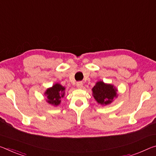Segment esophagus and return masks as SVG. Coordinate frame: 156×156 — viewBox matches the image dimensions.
Here are the masks:
<instances>
[{
  "label": "esophagus",
  "instance_id": "esophagus-1",
  "mask_svg": "<svg viewBox=\"0 0 156 156\" xmlns=\"http://www.w3.org/2000/svg\"><path fill=\"white\" fill-rule=\"evenodd\" d=\"M76 86H77V87L78 89H82L83 87V84L82 82H78L77 83H76Z\"/></svg>",
  "mask_w": 156,
  "mask_h": 156
}]
</instances>
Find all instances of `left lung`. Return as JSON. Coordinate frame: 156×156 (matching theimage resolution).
<instances>
[{"mask_svg": "<svg viewBox=\"0 0 156 156\" xmlns=\"http://www.w3.org/2000/svg\"><path fill=\"white\" fill-rule=\"evenodd\" d=\"M117 90L111 84L98 81L92 88V95L98 104L108 105L117 97Z\"/></svg>", "mask_w": 156, "mask_h": 156, "instance_id": "left-lung-1", "label": "left lung"}]
</instances>
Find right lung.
Here are the masks:
<instances>
[{"label":"right lung","mask_w":156,"mask_h":156,"mask_svg":"<svg viewBox=\"0 0 156 156\" xmlns=\"http://www.w3.org/2000/svg\"><path fill=\"white\" fill-rule=\"evenodd\" d=\"M65 87L59 83H55L53 87L48 88L44 93L48 99L46 100L49 104L58 106L61 102V98L64 97L65 94Z\"/></svg>","instance_id":"obj_1"}]
</instances>
